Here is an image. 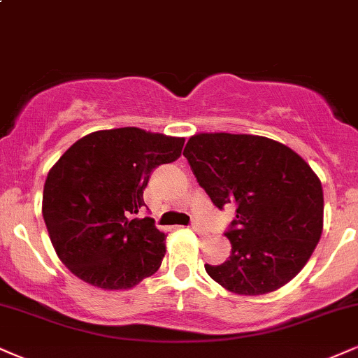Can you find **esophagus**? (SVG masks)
Returning a JSON list of instances; mask_svg holds the SVG:
<instances>
[{
	"label": "esophagus",
	"mask_w": 358,
	"mask_h": 358,
	"mask_svg": "<svg viewBox=\"0 0 358 358\" xmlns=\"http://www.w3.org/2000/svg\"><path fill=\"white\" fill-rule=\"evenodd\" d=\"M190 230H193V231H198V234H201V227L198 225V223H195V222H193L192 225H190Z\"/></svg>",
	"instance_id": "1"
}]
</instances>
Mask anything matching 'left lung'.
Returning a JSON list of instances; mask_svg holds the SVG:
<instances>
[{"mask_svg":"<svg viewBox=\"0 0 358 358\" xmlns=\"http://www.w3.org/2000/svg\"><path fill=\"white\" fill-rule=\"evenodd\" d=\"M183 155L218 210L236 206L225 231L230 257L206 264V273L238 295L268 294L290 282L324 228V190L307 162L270 138L230 133L192 136Z\"/></svg>","mask_w":358,"mask_h":358,"instance_id":"1","label":"left lung"}]
</instances>
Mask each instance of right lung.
I'll return each instance as SVG.
<instances>
[{"mask_svg":"<svg viewBox=\"0 0 358 358\" xmlns=\"http://www.w3.org/2000/svg\"><path fill=\"white\" fill-rule=\"evenodd\" d=\"M183 138L116 128L90 133L51 168L43 218L71 273L105 290L131 288L160 268L166 235L143 208L157 166L178 160Z\"/></svg>","mask_w":358,"mask_h":358,"instance_id":"1","label":"right lung"}]
</instances>
